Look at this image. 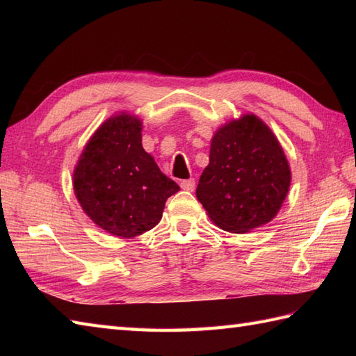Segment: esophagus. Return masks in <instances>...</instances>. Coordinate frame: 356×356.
Here are the masks:
<instances>
[{
  "instance_id": "obj_1",
  "label": "esophagus",
  "mask_w": 356,
  "mask_h": 356,
  "mask_svg": "<svg viewBox=\"0 0 356 356\" xmlns=\"http://www.w3.org/2000/svg\"><path fill=\"white\" fill-rule=\"evenodd\" d=\"M180 186H182V190H185V191H194V188H195V180H194V179L182 180V182H180Z\"/></svg>"
}]
</instances>
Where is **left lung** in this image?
<instances>
[{"mask_svg": "<svg viewBox=\"0 0 356 356\" xmlns=\"http://www.w3.org/2000/svg\"><path fill=\"white\" fill-rule=\"evenodd\" d=\"M291 180V166L277 136L249 113L214 133L209 163L195 195L218 228L245 234L277 216Z\"/></svg>", "mask_w": 356, "mask_h": 356, "instance_id": "8db88e82", "label": "left lung"}]
</instances>
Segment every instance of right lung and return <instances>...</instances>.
<instances>
[{
  "instance_id": "right-lung-1",
  "label": "right lung",
  "mask_w": 356,
  "mask_h": 356,
  "mask_svg": "<svg viewBox=\"0 0 356 356\" xmlns=\"http://www.w3.org/2000/svg\"><path fill=\"white\" fill-rule=\"evenodd\" d=\"M179 190L143 149L142 120L127 111L99 125L73 170V191L82 211L119 238L153 229L166 199Z\"/></svg>"
}]
</instances>
